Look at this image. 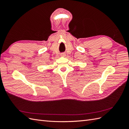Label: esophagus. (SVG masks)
Wrapping results in <instances>:
<instances>
[{"mask_svg": "<svg viewBox=\"0 0 129 129\" xmlns=\"http://www.w3.org/2000/svg\"><path fill=\"white\" fill-rule=\"evenodd\" d=\"M61 56H65V54H64V53H61Z\"/></svg>", "mask_w": 129, "mask_h": 129, "instance_id": "obj_1", "label": "esophagus"}]
</instances>
